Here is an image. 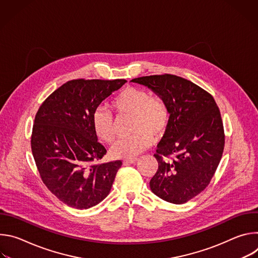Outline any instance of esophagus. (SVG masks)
I'll return each instance as SVG.
<instances>
[{
  "instance_id": "1",
  "label": "esophagus",
  "mask_w": 258,
  "mask_h": 258,
  "mask_svg": "<svg viewBox=\"0 0 258 258\" xmlns=\"http://www.w3.org/2000/svg\"><path fill=\"white\" fill-rule=\"evenodd\" d=\"M139 159L138 158H127V159H124L123 160V163L124 164H134L138 161Z\"/></svg>"
}]
</instances>
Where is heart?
<instances>
[{
    "instance_id": "heart-1",
    "label": "heart",
    "mask_w": 258,
    "mask_h": 258,
    "mask_svg": "<svg viewBox=\"0 0 258 258\" xmlns=\"http://www.w3.org/2000/svg\"><path fill=\"white\" fill-rule=\"evenodd\" d=\"M112 107L119 115H133L132 130L136 132L130 137L118 139L110 149L115 158H132L139 155L152 144L153 137H162L168 128L169 110L165 102L152 97L138 88L124 89L113 100ZM93 126L97 137L106 143L114 139V119L105 108L99 107L93 115Z\"/></svg>"
}]
</instances>
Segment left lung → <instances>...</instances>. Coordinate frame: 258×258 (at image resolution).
<instances>
[{
  "label": "left lung",
  "mask_w": 258,
  "mask_h": 258,
  "mask_svg": "<svg viewBox=\"0 0 258 258\" xmlns=\"http://www.w3.org/2000/svg\"><path fill=\"white\" fill-rule=\"evenodd\" d=\"M131 82L153 91L169 110L168 128L154 154L158 169L150 180L151 191L167 202L186 203L208 186L223 156L225 133L219 109L209 93L176 76Z\"/></svg>",
  "instance_id": "8db88e82"
}]
</instances>
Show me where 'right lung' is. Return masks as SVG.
Returning <instances> with one entry per match:
<instances>
[{
    "label": "right lung",
    "instance_id": "right-lung-1",
    "mask_svg": "<svg viewBox=\"0 0 258 258\" xmlns=\"http://www.w3.org/2000/svg\"><path fill=\"white\" fill-rule=\"evenodd\" d=\"M125 80H73L41 105L31 135L32 155L47 188L63 203L88 209L111 190L120 160L97 163L106 154L98 142L93 115Z\"/></svg>",
    "mask_w": 258,
    "mask_h": 258
}]
</instances>
